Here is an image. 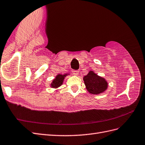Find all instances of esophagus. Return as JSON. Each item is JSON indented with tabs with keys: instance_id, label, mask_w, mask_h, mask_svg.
<instances>
[{
	"instance_id": "1",
	"label": "esophagus",
	"mask_w": 145,
	"mask_h": 145,
	"mask_svg": "<svg viewBox=\"0 0 145 145\" xmlns=\"http://www.w3.org/2000/svg\"><path fill=\"white\" fill-rule=\"evenodd\" d=\"M72 72L74 75H75V76H77V75L78 74V72L79 71H77V70H72Z\"/></svg>"
}]
</instances>
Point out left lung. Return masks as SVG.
I'll return each mask as SVG.
<instances>
[{
    "label": "left lung",
    "instance_id": "1",
    "mask_svg": "<svg viewBox=\"0 0 145 145\" xmlns=\"http://www.w3.org/2000/svg\"><path fill=\"white\" fill-rule=\"evenodd\" d=\"M83 80L88 91L94 95L104 92L107 88L108 83L104 78L98 76L93 71H89L83 77Z\"/></svg>",
    "mask_w": 145,
    "mask_h": 145
}]
</instances>
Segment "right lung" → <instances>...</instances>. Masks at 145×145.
<instances>
[{
	"label": "right lung",
	"instance_id": "obj_1",
	"mask_svg": "<svg viewBox=\"0 0 145 145\" xmlns=\"http://www.w3.org/2000/svg\"><path fill=\"white\" fill-rule=\"evenodd\" d=\"M67 75H68L67 74H65L64 75L58 74L56 77V78L53 80L52 83H51V87L53 88H57L59 86H61L63 83L65 77Z\"/></svg>",
	"mask_w": 145,
	"mask_h": 145
}]
</instances>
